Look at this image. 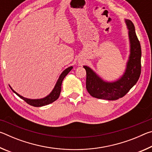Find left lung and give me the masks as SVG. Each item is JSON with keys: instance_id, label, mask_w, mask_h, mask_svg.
I'll use <instances>...</instances> for the list:
<instances>
[{"instance_id": "1", "label": "left lung", "mask_w": 152, "mask_h": 152, "mask_svg": "<svg viewBox=\"0 0 152 152\" xmlns=\"http://www.w3.org/2000/svg\"><path fill=\"white\" fill-rule=\"evenodd\" d=\"M129 29L130 40V56L124 74L120 79L113 82H104L91 68L86 66V87L92 96L100 99L114 101L124 96L137 83L141 74V45L136 35L135 27L130 20H125Z\"/></svg>"}]
</instances>
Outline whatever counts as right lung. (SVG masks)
Returning <instances> with one entry per match:
<instances>
[{"label":"right lung","instance_id":"1","mask_svg":"<svg viewBox=\"0 0 152 152\" xmlns=\"http://www.w3.org/2000/svg\"><path fill=\"white\" fill-rule=\"evenodd\" d=\"M72 69V66L69 67V68H66L65 70H64L62 73L61 74V75L60 76V78H58V80L56 83V86L54 87V88L53 89V91H51V93L43 99H27V98H25L23 96H20L18 93H17L16 92L12 89V88L10 86V88L12 89V91H13L15 94H16L18 96H19L20 99H22L23 100L27 102V104H29L31 106L35 107H42V106H45V105H47L51 103V102H54L58 99V97L60 96V92H61V83H62V81L64 78H65L66 76L68 74L69 72H70V70Z\"/></svg>","mask_w":152,"mask_h":152}]
</instances>
